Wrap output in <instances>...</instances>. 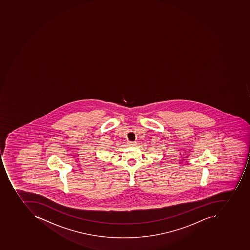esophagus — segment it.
Here are the masks:
<instances>
[{
	"label": "esophagus",
	"instance_id": "1",
	"mask_svg": "<svg viewBox=\"0 0 250 250\" xmlns=\"http://www.w3.org/2000/svg\"><path fill=\"white\" fill-rule=\"evenodd\" d=\"M128 146H133L136 145V142H128Z\"/></svg>",
	"mask_w": 250,
	"mask_h": 250
}]
</instances>
